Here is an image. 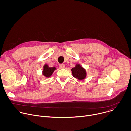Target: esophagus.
Listing matches in <instances>:
<instances>
[{
    "instance_id": "1",
    "label": "esophagus",
    "mask_w": 131,
    "mask_h": 131,
    "mask_svg": "<svg viewBox=\"0 0 131 131\" xmlns=\"http://www.w3.org/2000/svg\"><path fill=\"white\" fill-rule=\"evenodd\" d=\"M60 68H65V65L63 64H61L60 65Z\"/></svg>"
}]
</instances>
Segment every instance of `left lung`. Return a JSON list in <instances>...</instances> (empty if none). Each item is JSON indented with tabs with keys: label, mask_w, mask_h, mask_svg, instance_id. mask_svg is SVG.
I'll return each instance as SVG.
<instances>
[{
	"label": "left lung",
	"mask_w": 131,
	"mask_h": 131,
	"mask_svg": "<svg viewBox=\"0 0 131 131\" xmlns=\"http://www.w3.org/2000/svg\"><path fill=\"white\" fill-rule=\"evenodd\" d=\"M71 70L73 77L79 80H82L86 77V70L78 63L76 64L75 66L72 68Z\"/></svg>",
	"instance_id": "left-lung-1"
}]
</instances>
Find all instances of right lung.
<instances>
[{
  "label": "right lung",
  "mask_w": 131,
  "mask_h": 131,
  "mask_svg": "<svg viewBox=\"0 0 131 131\" xmlns=\"http://www.w3.org/2000/svg\"><path fill=\"white\" fill-rule=\"evenodd\" d=\"M56 69H57V68L55 67H50L47 64H45L43 66L42 74L46 78H49L52 76V74Z\"/></svg>",
  "instance_id": "obj_1"
}]
</instances>
